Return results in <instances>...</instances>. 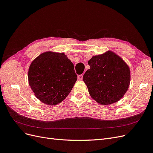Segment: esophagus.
Segmentation results:
<instances>
[{
  "instance_id": "esophagus-1",
  "label": "esophagus",
  "mask_w": 153,
  "mask_h": 153,
  "mask_svg": "<svg viewBox=\"0 0 153 153\" xmlns=\"http://www.w3.org/2000/svg\"><path fill=\"white\" fill-rule=\"evenodd\" d=\"M82 78H83V75H78V79L82 80Z\"/></svg>"
}]
</instances>
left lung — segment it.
Masks as SVG:
<instances>
[{
    "instance_id": "1",
    "label": "left lung",
    "mask_w": 153,
    "mask_h": 153,
    "mask_svg": "<svg viewBox=\"0 0 153 153\" xmlns=\"http://www.w3.org/2000/svg\"><path fill=\"white\" fill-rule=\"evenodd\" d=\"M88 64L91 68L83 80L91 97L102 105L121 100L130 83V71L123 60L112 52L92 57Z\"/></svg>"
}]
</instances>
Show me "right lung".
Returning <instances> with one entry per match:
<instances>
[{
	"label": "right lung",
	"instance_id": "right-lung-1",
	"mask_svg": "<svg viewBox=\"0 0 153 153\" xmlns=\"http://www.w3.org/2000/svg\"><path fill=\"white\" fill-rule=\"evenodd\" d=\"M29 85L36 98L55 105L71 92L77 80L74 66L63 53H43L32 62L29 69Z\"/></svg>",
	"mask_w": 153,
	"mask_h": 153
}]
</instances>
